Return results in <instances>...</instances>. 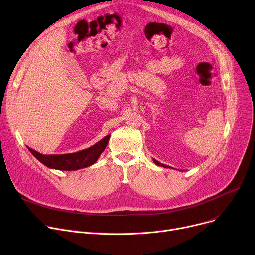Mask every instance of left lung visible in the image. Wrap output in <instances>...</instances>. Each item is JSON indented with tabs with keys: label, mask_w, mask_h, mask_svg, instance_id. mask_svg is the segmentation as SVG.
<instances>
[{
	"label": "left lung",
	"mask_w": 255,
	"mask_h": 255,
	"mask_svg": "<svg viewBox=\"0 0 255 255\" xmlns=\"http://www.w3.org/2000/svg\"><path fill=\"white\" fill-rule=\"evenodd\" d=\"M153 162L156 164V166H160V167H163V168H169L168 166H166V164H162V163H160L159 161H157L156 159H153Z\"/></svg>",
	"instance_id": "1"
}]
</instances>
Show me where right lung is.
Returning a JSON list of instances; mask_svg holds the SVG:
<instances>
[{"label": "right lung", "mask_w": 255, "mask_h": 255, "mask_svg": "<svg viewBox=\"0 0 255 255\" xmlns=\"http://www.w3.org/2000/svg\"><path fill=\"white\" fill-rule=\"evenodd\" d=\"M109 139L110 134H107L106 137L99 141L94 146L78 152L68 154H41L33 150L32 148H27L40 162H42L44 166H46L49 169L59 171H76L94 164L105 150Z\"/></svg>", "instance_id": "right-lung-1"}]
</instances>
